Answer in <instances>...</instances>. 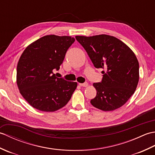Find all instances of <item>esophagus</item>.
Instances as JSON below:
<instances>
[{
	"label": "esophagus",
	"mask_w": 155,
	"mask_h": 155,
	"mask_svg": "<svg viewBox=\"0 0 155 155\" xmlns=\"http://www.w3.org/2000/svg\"><path fill=\"white\" fill-rule=\"evenodd\" d=\"M79 85L81 87H87L88 86V83H79Z\"/></svg>",
	"instance_id": "1"
}]
</instances>
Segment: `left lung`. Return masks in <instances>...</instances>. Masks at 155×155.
<instances>
[{"label": "left lung", "mask_w": 155, "mask_h": 155, "mask_svg": "<svg viewBox=\"0 0 155 155\" xmlns=\"http://www.w3.org/2000/svg\"><path fill=\"white\" fill-rule=\"evenodd\" d=\"M103 80L94 83L97 96L91 101L93 107L103 111L121 107L134 94L139 80V64L134 52L117 38L107 35L93 37L76 36Z\"/></svg>", "instance_id": "8db88e82"}]
</instances>
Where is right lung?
I'll return each mask as SVG.
<instances>
[{"label": "right lung", "mask_w": 155, "mask_h": 155, "mask_svg": "<svg viewBox=\"0 0 155 155\" xmlns=\"http://www.w3.org/2000/svg\"><path fill=\"white\" fill-rule=\"evenodd\" d=\"M74 41L68 36L47 35L23 51L17 64L16 84L20 93L32 107L54 112L70 101L77 83L57 78L52 71L60 68Z\"/></svg>", "instance_id": "right-lung-1"}]
</instances>
